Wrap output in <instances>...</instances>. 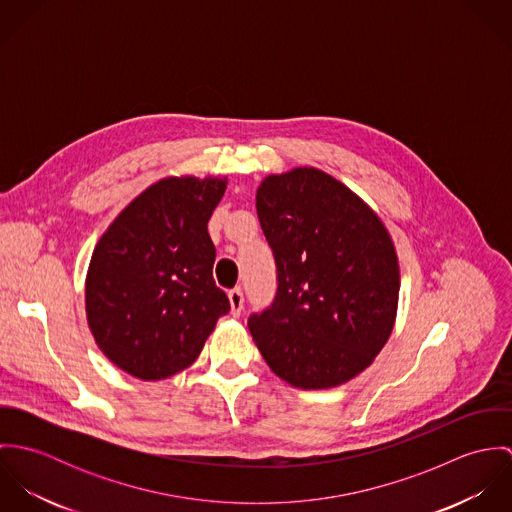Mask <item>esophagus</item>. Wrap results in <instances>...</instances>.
Masks as SVG:
<instances>
[{
	"label": "esophagus",
	"instance_id": "esophagus-1",
	"mask_svg": "<svg viewBox=\"0 0 512 512\" xmlns=\"http://www.w3.org/2000/svg\"><path fill=\"white\" fill-rule=\"evenodd\" d=\"M228 301H230V311H232V315L238 317L240 311H242V307H244V293H242L240 288H234V290L228 292Z\"/></svg>",
	"mask_w": 512,
	"mask_h": 512
}]
</instances>
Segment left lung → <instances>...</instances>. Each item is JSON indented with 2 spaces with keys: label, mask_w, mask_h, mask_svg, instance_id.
Returning a JSON list of instances; mask_svg holds the SVG:
<instances>
[{
  "label": "left lung",
  "mask_w": 512,
  "mask_h": 512,
  "mask_svg": "<svg viewBox=\"0 0 512 512\" xmlns=\"http://www.w3.org/2000/svg\"><path fill=\"white\" fill-rule=\"evenodd\" d=\"M256 211L278 268L268 309L248 317L264 361L301 390L361 374L386 345L400 268L380 217L347 185L315 167L268 175Z\"/></svg>",
  "instance_id": "left-lung-1"
}]
</instances>
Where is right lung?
Here are the masks:
<instances>
[{
	"instance_id": "right-lung-1",
	"label": "right lung",
	"mask_w": 512,
	"mask_h": 512,
	"mask_svg": "<svg viewBox=\"0 0 512 512\" xmlns=\"http://www.w3.org/2000/svg\"><path fill=\"white\" fill-rule=\"evenodd\" d=\"M226 183L165 177L100 236L86 274V319L100 351L124 372L161 380L193 365L228 313L207 230Z\"/></svg>"
}]
</instances>
